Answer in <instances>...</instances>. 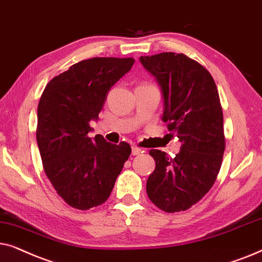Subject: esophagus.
Here are the masks:
<instances>
[{
	"label": "esophagus",
	"mask_w": 262,
	"mask_h": 262,
	"mask_svg": "<svg viewBox=\"0 0 262 262\" xmlns=\"http://www.w3.org/2000/svg\"><path fill=\"white\" fill-rule=\"evenodd\" d=\"M142 153V149L140 147H137V146H132V155L133 156H138Z\"/></svg>",
	"instance_id": "34e87169"
}]
</instances>
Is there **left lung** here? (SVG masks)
<instances>
[{"instance_id":"8db88e82","label":"left lung","mask_w":262,"mask_h":262,"mask_svg":"<svg viewBox=\"0 0 262 262\" xmlns=\"http://www.w3.org/2000/svg\"><path fill=\"white\" fill-rule=\"evenodd\" d=\"M163 91V121L179 138L175 157L159 149L149 155L156 169L146 183L153 204L167 213L187 211L213 186L225 151L223 110L210 72L184 54L141 56Z\"/></svg>"}]
</instances>
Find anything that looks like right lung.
I'll list each match as a JSON object with an SVG mask.
<instances>
[{"label": "right lung", "instance_id": "1", "mask_svg": "<svg viewBox=\"0 0 262 262\" xmlns=\"http://www.w3.org/2000/svg\"><path fill=\"white\" fill-rule=\"evenodd\" d=\"M133 57L82 60L52 78L38 104L37 142L44 172L58 196L76 210L104 204L130 156V145L89 138L107 92L130 71Z\"/></svg>", "mask_w": 262, "mask_h": 262}]
</instances>
